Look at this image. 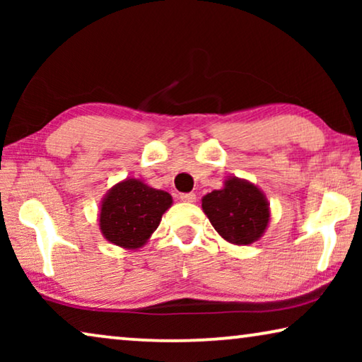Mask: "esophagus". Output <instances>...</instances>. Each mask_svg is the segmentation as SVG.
<instances>
[{
    "label": "esophagus",
    "instance_id": "1",
    "mask_svg": "<svg viewBox=\"0 0 362 362\" xmlns=\"http://www.w3.org/2000/svg\"><path fill=\"white\" fill-rule=\"evenodd\" d=\"M180 197H181V201H185V202H194L196 201L194 192H182Z\"/></svg>",
    "mask_w": 362,
    "mask_h": 362
}]
</instances>
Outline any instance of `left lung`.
Listing matches in <instances>:
<instances>
[{"label": "left lung", "mask_w": 362, "mask_h": 362, "mask_svg": "<svg viewBox=\"0 0 362 362\" xmlns=\"http://www.w3.org/2000/svg\"><path fill=\"white\" fill-rule=\"evenodd\" d=\"M202 211L217 234L235 245L254 244L270 222V204L260 187L235 176L202 197Z\"/></svg>", "instance_id": "obj_1"}]
</instances>
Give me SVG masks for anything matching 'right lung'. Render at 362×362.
<instances>
[{"mask_svg": "<svg viewBox=\"0 0 362 362\" xmlns=\"http://www.w3.org/2000/svg\"><path fill=\"white\" fill-rule=\"evenodd\" d=\"M170 192L155 189L141 180H123L103 196L98 226L105 239L127 250L141 249L170 209Z\"/></svg>", "mask_w": 362, "mask_h": 362, "instance_id": "obj_1", "label": "right lung"}]
</instances>
